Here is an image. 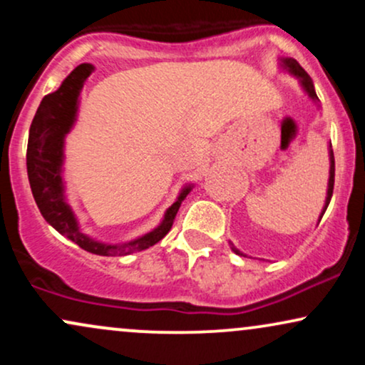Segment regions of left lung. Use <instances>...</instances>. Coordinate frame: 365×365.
Wrapping results in <instances>:
<instances>
[{
    "label": "left lung",
    "mask_w": 365,
    "mask_h": 365,
    "mask_svg": "<svg viewBox=\"0 0 365 365\" xmlns=\"http://www.w3.org/2000/svg\"><path fill=\"white\" fill-rule=\"evenodd\" d=\"M282 63H283L284 68L288 70V72H290L292 75H295V77L299 78L300 83H302L304 91L307 92V94H309V98H311L312 101H319V99H317L316 91H314L312 78L309 77V73L305 72V70L302 68V66L299 65V63H297V60H293V58H283ZM329 163H331V165H329L328 195H326V202H324V207H322V212H321V216H319V221H321L322 215H324V211H326V209H328V206H329V200H331V195H333V187H334V156H333V149H331V142H329ZM230 247H232V250H233V252H235V254H238V255H244V257H247V255H245V254H242L240 250H238L237 247L233 245V244H230Z\"/></svg>",
    "instance_id": "1"
}]
</instances>
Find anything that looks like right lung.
<instances>
[{"label": "right lung", "instance_id": "obj_1", "mask_svg": "<svg viewBox=\"0 0 365 365\" xmlns=\"http://www.w3.org/2000/svg\"><path fill=\"white\" fill-rule=\"evenodd\" d=\"M92 70H94V66L87 65V63L77 66L63 81L60 89L43 98L34 120H32L31 130H29L27 175L32 195H34L41 215L56 232L70 238L87 252L115 257V255L140 252V250L158 244L171 230L175 216L182 206V200L188 195L192 187L188 185L180 192L178 199L165 212V217L158 228L135 238V240L127 242V244H103V242L92 240L91 237L81 232L77 217H75L73 211L65 199L61 165L65 135L73 127L78 108V94H81L83 83L92 73Z\"/></svg>", "mask_w": 365, "mask_h": 365}]
</instances>
